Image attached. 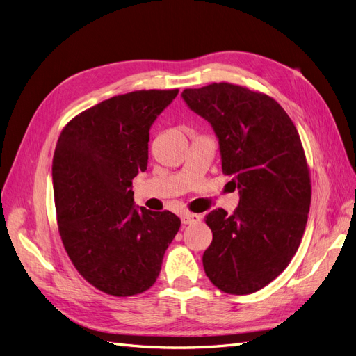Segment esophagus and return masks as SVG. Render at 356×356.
<instances>
[{"label": "esophagus", "instance_id": "1", "mask_svg": "<svg viewBox=\"0 0 356 356\" xmlns=\"http://www.w3.org/2000/svg\"><path fill=\"white\" fill-rule=\"evenodd\" d=\"M181 221H182V224H195V222L200 221V215L186 212L181 215Z\"/></svg>", "mask_w": 356, "mask_h": 356}]
</instances>
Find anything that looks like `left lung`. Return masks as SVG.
Here are the masks:
<instances>
[{
	"label": "left lung",
	"mask_w": 356,
	"mask_h": 356,
	"mask_svg": "<svg viewBox=\"0 0 356 356\" xmlns=\"http://www.w3.org/2000/svg\"><path fill=\"white\" fill-rule=\"evenodd\" d=\"M181 96L211 123L222 174L241 195L232 215L218 208L204 217V273L224 293L252 294L285 270L306 229L312 186L300 135L273 98L243 86L212 83Z\"/></svg>",
	"instance_id": "8db88e82"
}]
</instances>
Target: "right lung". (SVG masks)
Segmentation results:
<instances>
[{
    "label": "right lung",
    "mask_w": 356,
    "mask_h": 356,
    "mask_svg": "<svg viewBox=\"0 0 356 356\" xmlns=\"http://www.w3.org/2000/svg\"><path fill=\"white\" fill-rule=\"evenodd\" d=\"M178 89L113 96L62 129L53 156L58 229L77 272L115 297L141 294L160 273L181 220L135 208L132 179L147 170L149 127Z\"/></svg>",
    "instance_id": "add662e5"
}]
</instances>
